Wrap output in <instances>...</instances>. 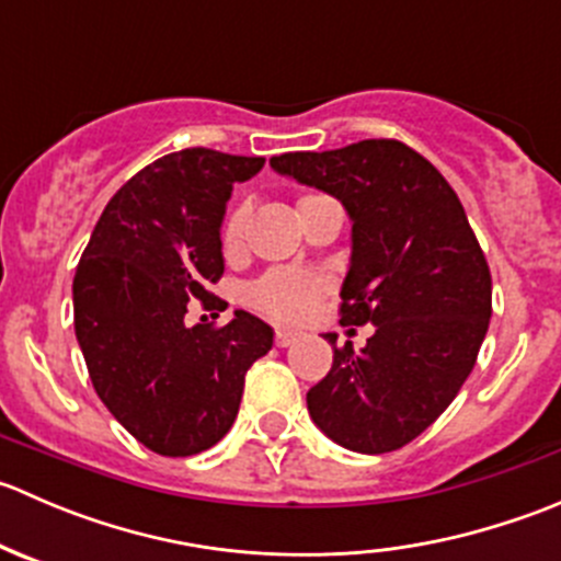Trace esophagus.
<instances>
[{"mask_svg": "<svg viewBox=\"0 0 561 561\" xmlns=\"http://www.w3.org/2000/svg\"><path fill=\"white\" fill-rule=\"evenodd\" d=\"M296 339H298V333L296 331H287V328H276V333H274L276 347H290V344L296 342Z\"/></svg>", "mask_w": 561, "mask_h": 561, "instance_id": "esophagus-1", "label": "esophagus"}]
</instances>
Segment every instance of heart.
<instances>
[{
	"label": "heart",
	"mask_w": 561,
	"mask_h": 561,
	"mask_svg": "<svg viewBox=\"0 0 561 561\" xmlns=\"http://www.w3.org/2000/svg\"><path fill=\"white\" fill-rule=\"evenodd\" d=\"M312 197V195H304ZM301 197V201H304ZM244 228H247V211L236 208L228 214L222 225V249L225 254H236L244 244ZM322 293V282L312 274L304 271H271L263 279L254 282L249 287V301L260 312L276 317V320H298L312 309L317 296Z\"/></svg>",
	"instance_id": "1"
}]
</instances>
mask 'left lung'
I'll return each mask as SVG.
<instances>
[{
    "mask_svg": "<svg viewBox=\"0 0 561 561\" xmlns=\"http://www.w3.org/2000/svg\"><path fill=\"white\" fill-rule=\"evenodd\" d=\"M271 168L328 192L353 219L342 285L344 325H375L307 393L325 437L355 454H390L426 432L478 360L491 320V271L445 175L401 140L290 151Z\"/></svg>",
    "mask_w": 561,
    "mask_h": 561,
    "instance_id": "obj_1",
    "label": "left lung"
}]
</instances>
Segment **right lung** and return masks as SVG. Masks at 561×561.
I'll list each match as a JSON object with an SVG mask.
<instances>
[{
	"instance_id": "add662e5",
	"label": "right lung",
	"mask_w": 561,
	"mask_h": 561,
	"mask_svg": "<svg viewBox=\"0 0 561 561\" xmlns=\"http://www.w3.org/2000/svg\"><path fill=\"white\" fill-rule=\"evenodd\" d=\"M263 157L173 151L135 173L107 201L72 279L76 336L111 415L160 456L217 445L239 415L244 375L274 344V331L239 312L228 325L186 328L192 298L225 271L222 228L230 192Z\"/></svg>"
}]
</instances>
